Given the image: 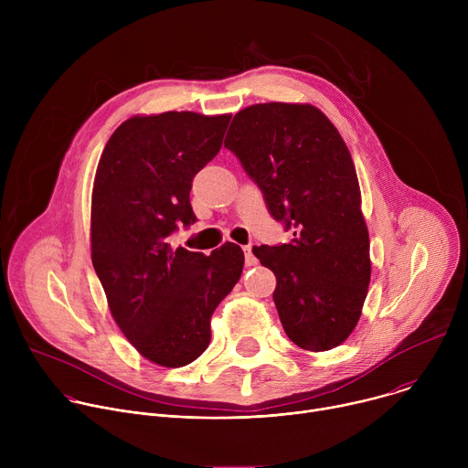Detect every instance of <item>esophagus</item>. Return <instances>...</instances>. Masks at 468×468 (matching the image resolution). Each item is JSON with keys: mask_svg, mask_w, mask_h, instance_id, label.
I'll list each match as a JSON object with an SVG mask.
<instances>
[{"mask_svg": "<svg viewBox=\"0 0 468 468\" xmlns=\"http://www.w3.org/2000/svg\"><path fill=\"white\" fill-rule=\"evenodd\" d=\"M242 250H244L246 264H248V266H253V264H257V259H255V255H253V246H251V244H248V246H244Z\"/></svg>", "mask_w": 468, "mask_h": 468, "instance_id": "34e87169", "label": "esophagus"}]
</instances>
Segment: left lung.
Listing matches in <instances>:
<instances>
[{
    "label": "left lung",
    "mask_w": 468,
    "mask_h": 468,
    "mask_svg": "<svg viewBox=\"0 0 468 468\" xmlns=\"http://www.w3.org/2000/svg\"><path fill=\"white\" fill-rule=\"evenodd\" d=\"M294 239L253 246L276 274L274 303L287 337L309 352L343 345L370 283V239L352 155L311 103H257L233 116L224 141Z\"/></svg>",
    "instance_id": "obj_1"
}]
</instances>
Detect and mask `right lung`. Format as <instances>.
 I'll return each instance as SVG.
<instances>
[{
    "instance_id": "add662e5",
    "label": "right lung",
    "mask_w": 468,
    "mask_h": 468,
    "mask_svg": "<svg viewBox=\"0 0 468 468\" xmlns=\"http://www.w3.org/2000/svg\"><path fill=\"white\" fill-rule=\"evenodd\" d=\"M231 114L190 111L122 122L98 163L90 255L111 314L148 361L179 368L211 343V316L240 280L244 251L226 242L211 255L172 248L196 222L194 176L222 146Z\"/></svg>"
}]
</instances>
